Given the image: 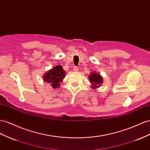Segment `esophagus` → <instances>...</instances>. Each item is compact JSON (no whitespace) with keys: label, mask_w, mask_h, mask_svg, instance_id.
<instances>
[{"label":"esophagus","mask_w":150,"mask_h":150,"mask_svg":"<svg viewBox=\"0 0 150 150\" xmlns=\"http://www.w3.org/2000/svg\"><path fill=\"white\" fill-rule=\"evenodd\" d=\"M73 71H75V72H77V71H79V69H78V67L74 66V67H73Z\"/></svg>","instance_id":"1"}]
</instances>
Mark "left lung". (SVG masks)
Wrapping results in <instances>:
<instances>
[{
    "label": "left lung",
    "mask_w": 150,
    "mask_h": 150,
    "mask_svg": "<svg viewBox=\"0 0 150 150\" xmlns=\"http://www.w3.org/2000/svg\"><path fill=\"white\" fill-rule=\"evenodd\" d=\"M89 79L91 83V88L93 89H96L101 86L103 83V78L100 74H97L95 72H92L89 76Z\"/></svg>",
    "instance_id": "1"
}]
</instances>
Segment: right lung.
<instances>
[{
  "label": "right lung",
  "mask_w": 150,
  "mask_h": 150,
  "mask_svg": "<svg viewBox=\"0 0 150 150\" xmlns=\"http://www.w3.org/2000/svg\"><path fill=\"white\" fill-rule=\"evenodd\" d=\"M66 72L61 66H57L47 71L44 74L43 79L45 82L50 83L53 88L59 87L60 83L65 78Z\"/></svg>",
  "instance_id": "obj_1"
}]
</instances>
